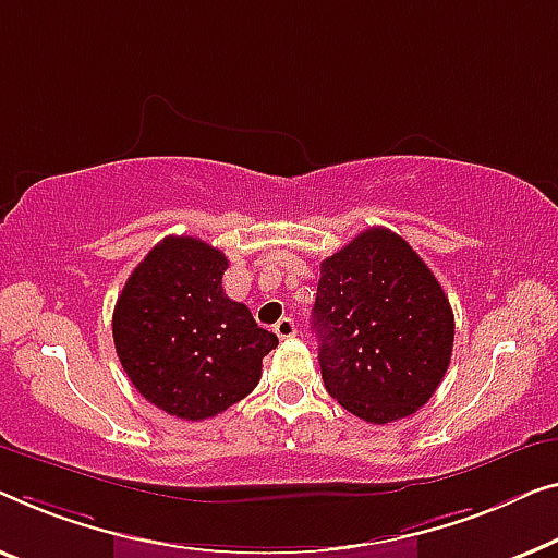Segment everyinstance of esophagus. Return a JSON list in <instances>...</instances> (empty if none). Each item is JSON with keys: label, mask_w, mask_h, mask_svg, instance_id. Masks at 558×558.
I'll return each instance as SVG.
<instances>
[{"label": "esophagus", "mask_w": 558, "mask_h": 558, "mask_svg": "<svg viewBox=\"0 0 558 558\" xmlns=\"http://www.w3.org/2000/svg\"><path fill=\"white\" fill-rule=\"evenodd\" d=\"M272 331L278 333V339H290V336H295V324L293 318H280L276 326H272Z\"/></svg>", "instance_id": "34e87169"}]
</instances>
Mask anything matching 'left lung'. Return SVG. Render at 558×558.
I'll use <instances>...</instances> for the list:
<instances>
[{"label":"left lung","mask_w":558,"mask_h":558,"mask_svg":"<svg viewBox=\"0 0 558 558\" xmlns=\"http://www.w3.org/2000/svg\"><path fill=\"white\" fill-rule=\"evenodd\" d=\"M313 328L328 395L372 425L417 412L450 366V301L387 227H368L320 263Z\"/></svg>","instance_id":"8db88e82"}]
</instances>
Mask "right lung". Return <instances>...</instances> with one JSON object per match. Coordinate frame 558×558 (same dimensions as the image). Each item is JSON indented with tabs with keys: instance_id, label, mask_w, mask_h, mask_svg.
Instances as JSON below:
<instances>
[{
	"instance_id": "right-lung-1",
	"label": "right lung",
	"mask_w": 558,
	"mask_h": 558,
	"mask_svg": "<svg viewBox=\"0 0 558 558\" xmlns=\"http://www.w3.org/2000/svg\"><path fill=\"white\" fill-rule=\"evenodd\" d=\"M227 257L199 238H163L125 280L113 343L138 395L199 422L257 387L278 336L225 295Z\"/></svg>"
}]
</instances>
